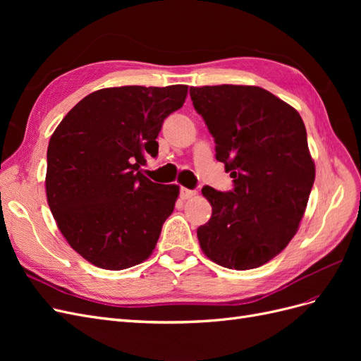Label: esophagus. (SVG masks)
Here are the masks:
<instances>
[{
  "instance_id": "34e87169",
  "label": "esophagus",
  "mask_w": 361,
  "mask_h": 361,
  "mask_svg": "<svg viewBox=\"0 0 361 361\" xmlns=\"http://www.w3.org/2000/svg\"><path fill=\"white\" fill-rule=\"evenodd\" d=\"M197 194L194 190H188V188H180V199L182 200H188L191 197H194V195Z\"/></svg>"
}]
</instances>
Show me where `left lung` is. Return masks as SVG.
Returning <instances> with one entry per match:
<instances>
[{
	"label": "left lung",
	"mask_w": 361,
	"mask_h": 361,
	"mask_svg": "<svg viewBox=\"0 0 361 361\" xmlns=\"http://www.w3.org/2000/svg\"><path fill=\"white\" fill-rule=\"evenodd\" d=\"M232 191L203 187L212 216L197 228L203 253L228 269L267 264L297 233L314 182L298 111L256 85L190 87Z\"/></svg>",
	"instance_id": "obj_1"
}]
</instances>
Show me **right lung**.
I'll return each instance as SVG.
<instances>
[{"label":"right lung","instance_id":"add662e5","mask_svg":"<svg viewBox=\"0 0 361 361\" xmlns=\"http://www.w3.org/2000/svg\"><path fill=\"white\" fill-rule=\"evenodd\" d=\"M188 85H125L85 96L49 140L47 197L69 245L97 268L120 271L146 260L179 195L178 185L147 179L158 134L183 105Z\"/></svg>","mask_w":361,"mask_h":361}]
</instances>
